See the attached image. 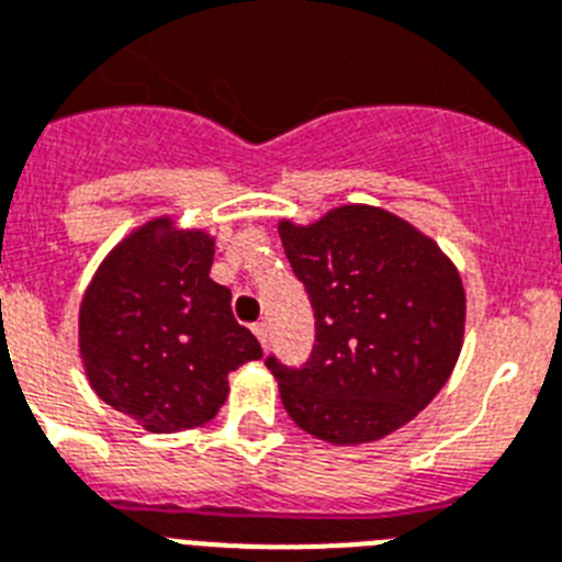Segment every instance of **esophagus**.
<instances>
[{
    "instance_id": "esophagus-1",
    "label": "esophagus",
    "mask_w": 562,
    "mask_h": 562,
    "mask_svg": "<svg viewBox=\"0 0 562 562\" xmlns=\"http://www.w3.org/2000/svg\"><path fill=\"white\" fill-rule=\"evenodd\" d=\"M252 333H256V338L261 340V347H267V324H263V321L252 324Z\"/></svg>"
}]
</instances>
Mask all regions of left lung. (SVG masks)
<instances>
[{
	"mask_svg": "<svg viewBox=\"0 0 562 562\" xmlns=\"http://www.w3.org/2000/svg\"><path fill=\"white\" fill-rule=\"evenodd\" d=\"M292 272L315 310L301 369L267 358L286 415L335 446L372 443L443 390L463 347L458 267L401 215L344 204L313 224L278 222Z\"/></svg>",
	"mask_w": 562,
	"mask_h": 562,
	"instance_id": "obj_1",
	"label": "left lung"
}]
</instances>
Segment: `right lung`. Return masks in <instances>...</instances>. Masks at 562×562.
Instances as JSON below:
<instances>
[{
    "instance_id": "right-lung-1",
    "label": "right lung",
    "mask_w": 562,
    "mask_h": 562,
    "mask_svg": "<svg viewBox=\"0 0 562 562\" xmlns=\"http://www.w3.org/2000/svg\"><path fill=\"white\" fill-rule=\"evenodd\" d=\"M215 238L170 215L133 229L99 263L79 306V355L104 404L156 435L193 429L227 401V375L261 358L210 278Z\"/></svg>"
}]
</instances>
